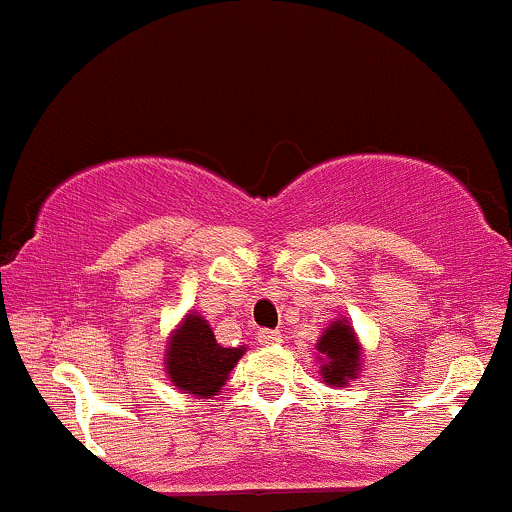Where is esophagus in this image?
I'll use <instances>...</instances> for the list:
<instances>
[{
    "mask_svg": "<svg viewBox=\"0 0 512 512\" xmlns=\"http://www.w3.org/2000/svg\"><path fill=\"white\" fill-rule=\"evenodd\" d=\"M258 343H263V346H268V343H280L283 341V333L275 331V329H261L256 333Z\"/></svg>",
    "mask_w": 512,
    "mask_h": 512,
    "instance_id": "obj_1",
    "label": "esophagus"
}]
</instances>
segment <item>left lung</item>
<instances>
[{"label": "left lung", "instance_id": "8db88e82", "mask_svg": "<svg viewBox=\"0 0 512 512\" xmlns=\"http://www.w3.org/2000/svg\"><path fill=\"white\" fill-rule=\"evenodd\" d=\"M317 350L324 353V358H319L324 363L321 367L324 382L343 387L348 380H353L355 370L360 367V348L346 319L333 321L319 338Z\"/></svg>", "mask_w": 512, "mask_h": 512}]
</instances>
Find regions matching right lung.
Masks as SVG:
<instances>
[{"mask_svg": "<svg viewBox=\"0 0 512 512\" xmlns=\"http://www.w3.org/2000/svg\"><path fill=\"white\" fill-rule=\"evenodd\" d=\"M241 353L244 348H222L208 321L198 314H188L183 326L171 336L166 372L183 394L208 399L220 392Z\"/></svg>", "mask_w": 512, "mask_h": 512, "instance_id": "right-lung-1", "label": "right lung"}]
</instances>
